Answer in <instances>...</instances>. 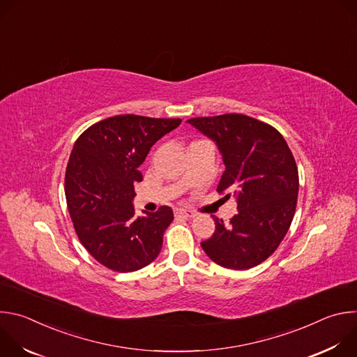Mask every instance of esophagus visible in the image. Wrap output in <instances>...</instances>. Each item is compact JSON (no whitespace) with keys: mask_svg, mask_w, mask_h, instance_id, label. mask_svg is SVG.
Returning a JSON list of instances; mask_svg holds the SVG:
<instances>
[{"mask_svg":"<svg viewBox=\"0 0 357 357\" xmlns=\"http://www.w3.org/2000/svg\"><path fill=\"white\" fill-rule=\"evenodd\" d=\"M175 216H183V218H189V219H192V218H195L196 215H195V212H192V211H186V209H176V211H175Z\"/></svg>","mask_w":357,"mask_h":357,"instance_id":"34e87169","label":"esophagus"}]
</instances>
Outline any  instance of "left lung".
<instances>
[{
    "label": "left lung",
    "instance_id": "left-lung-1",
    "mask_svg": "<svg viewBox=\"0 0 357 357\" xmlns=\"http://www.w3.org/2000/svg\"><path fill=\"white\" fill-rule=\"evenodd\" d=\"M213 139L226 167L218 192L237 200L227 225L200 245L216 264L248 270L267 260L285 237L298 199V168L284 137L270 124L244 114L188 120Z\"/></svg>",
    "mask_w": 357,
    "mask_h": 357
}]
</instances>
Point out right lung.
Here are the masks:
<instances>
[{
  "label": "right lung",
  "instance_id": "add662e5",
  "mask_svg": "<svg viewBox=\"0 0 357 357\" xmlns=\"http://www.w3.org/2000/svg\"><path fill=\"white\" fill-rule=\"evenodd\" d=\"M181 119L124 114L89 127L75 142L66 168L65 193L76 234L105 267L137 271L154 261L164 231L174 220L169 206L135 218L134 183L151 146L175 130Z\"/></svg>",
  "mask_w": 357,
  "mask_h": 357
}]
</instances>
